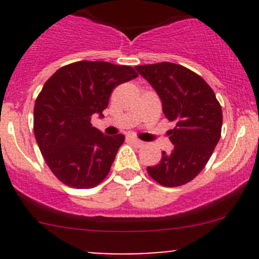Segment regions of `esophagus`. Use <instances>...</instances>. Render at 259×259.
Instances as JSON below:
<instances>
[{
    "instance_id": "esophagus-1",
    "label": "esophagus",
    "mask_w": 259,
    "mask_h": 259,
    "mask_svg": "<svg viewBox=\"0 0 259 259\" xmlns=\"http://www.w3.org/2000/svg\"><path fill=\"white\" fill-rule=\"evenodd\" d=\"M127 140H129L130 143H133V144L137 145V146H143V145H144V142H142V140L137 139V138H134V137L127 138Z\"/></svg>"
}]
</instances>
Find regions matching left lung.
<instances>
[{
	"label": "left lung",
	"instance_id": "obj_1",
	"mask_svg": "<svg viewBox=\"0 0 259 259\" xmlns=\"http://www.w3.org/2000/svg\"><path fill=\"white\" fill-rule=\"evenodd\" d=\"M135 69L156 91L166 119L176 121L168 132L173 150L163 151L160 161L146 170L164 187L187 184L203 170L221 139V104L210 86L182 65L158 62Z\"/></svg>",
	"mask_w": 259,
	"mask_h": 259
}]
</instances>
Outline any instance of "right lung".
<instances>
[{
	"instance_id": "add662e5",
	"label": "right lung",
	"mask_w": 259,
	"mask_h": 259,
	"mask_svg": "<svg viewBox=\"0 0 259 259\" xmlns=\"http://www.w3.org/2000/svg\"><path fill=\"white\" fill-rule=\"evenodd\" d=\"M135 70L106 61H77L46 81L33 109V132L46 164L60 182L77 189L100 184L109 174L122 134H103L91 116L108 108L117 85Z\"/></svg>"
}]
</instances>
